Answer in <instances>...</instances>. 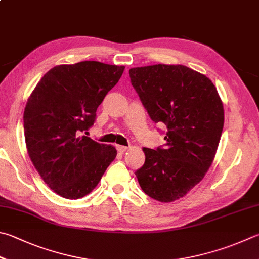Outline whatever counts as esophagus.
<instances>
[{
	"mask_svg": "<svg viewBox=\"0 0 259 259\" xmlns=\"http://www.w3.org/2000/svg\"><path fill=\"white\" fill-rule=\"evenodd\" d=\"M116 148H117V150H118V152H120V153H124L125 151H127L130 149V148H127V146H124V145H117Z\"/></svg>",
	"mask_w": 259,
	"mask_h": 259,
	"instance_id": "34e87169",
	"label": "esophagus"
}]
</instances>
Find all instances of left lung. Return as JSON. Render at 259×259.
Listing matches in <instances>:
<instances>
[{
  "label": "left lung",
  "instance_id": "8db88e82",
  "mask_svg": "<svg viewBox=\"0 0 259 259\" xmlns=\"http://www.w3.org/2000/svg\"><path fill=\"white\" fill-rule=\"evenodd\" d=\"M130 77L151 119L168 130L163 149L143 148L145 163L135 175L150 197L175 202L211 167L224 124L222 100L206 75L185 65L133 67Z\"/></svg>",
  "mask_w": 259,
  "mask_h": 259
}]
</instances>
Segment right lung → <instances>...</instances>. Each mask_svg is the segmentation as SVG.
<instances>
[{
  "mask_svg": "<svg viewBox=\"0 0 259 259\" xmlns=\"http://www.w3.org/2000/svg\"><path fill=\"white\" fill-rule=\"evenodd\" d=\"M125 66L97 61L56 65L38 82L23 113L27 151L47 186L67 199L90 194L117 155L82 132Z\"/></svg>",
  "mask_w": 259,
  "mask_h": 259,
  "instance_id": "1",
  "label": "right lung"
}]
</instances>
